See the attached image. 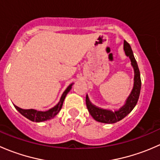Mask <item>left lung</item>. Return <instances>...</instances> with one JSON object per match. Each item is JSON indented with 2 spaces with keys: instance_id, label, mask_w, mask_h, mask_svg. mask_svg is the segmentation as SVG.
I'll use <instances>...</instances> for the list:
<instances>
[{
  "instance_id": "8db88e82",
  "label": "left lung",
  "mask_w": 160,
  "mask_h": 160,
  "mask_svg": "<svg viewBox=\"0 0 160 160\" xmlns=\"http://www.w3.org/2000/svg\"><path fill=\"white\" fill-rule=\"evenodd\" d=\"M124 50H125V55L130 58L131 64L134 69V85L132 91H131L129 96L126 99L125 104L121 107L118 110L112 111L108 109H103L93 105L90 101L89 98L87 95L86 97V104L88 111L90 115L97 122H102V123L113 124L115 122H119L123 119L125 116L133 110L134 108L138 102V98H139L140 90H141V77H140V72L138 70V64L136 60L134 57L133 52L130 45L126 41H124Z\"/></svg>"
}]
</instances>
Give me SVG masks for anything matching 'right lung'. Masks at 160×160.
<instances>
[{"label": "right lung", "mask_w": 160, "mask_h": 160, "mask_svg": "<svg viewBox=\"0 0 160 160\" xmlns=\"http://www.w3.org/2000/svg\"><path fill=\"white\" fill-rule=\"evenodd\" d=\"M72 84H73V83H71L70 85H69L68 88H67L65 91L63 92V93H62V96H61V98L60 100H59V103H58L56 106H54L52 108L49 109V110L46 111H39L35 110V109H22L16 105L14 106V108L22 114V115L25 116V118L29 119L32 122H44V121L49 120V119L53 118L59 112V111L61 110L62 104H63L64 99H65L67 94L70 92L71 88H72Z\"/></svg>", "instance_id": "right-lung-1"}]
</instances>
